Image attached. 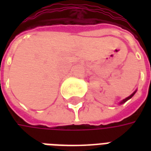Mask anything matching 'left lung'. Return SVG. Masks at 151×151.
<instances>
[{
	"instance_id": "1",
	"label": "left lung",
	"mask_w": 151,
	"mask_h": 151,
	"mask_svg": "<svg viewBox=\"0 0 151 151\" xmlns=\"http://www.w3.org/2000/svg\"><path fill=\"white\" fill-rule=\"evenodd\" d=\"M136 91H135L133 92V94H132V95H129V97H127L126 99H123V100H122V101H121V102H120V104H124V103H125V102H126L127 100H129V99L132 98V97H133V95H134V94H135V93H136Z\"/></svg>"
}]
</instances>
